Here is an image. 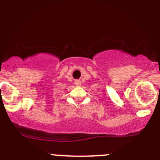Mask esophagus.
<instances>
[{
	"instance_id": "obj_1",
	"label": "esophagus",
	"mask_w": 160,
	"mask_h": 160,
	"mask_svg": "<svg viewBox=\"0 0 160 160\" xmlns=\"http://www.w3.org/2000/svg\"><path fill=\"white\" fill-rule=\"evenodd\" d=\"M75 85L77 86H80L81 85V82H80V80H76V81H75Z\"/></svg>"
}]
</instances>
